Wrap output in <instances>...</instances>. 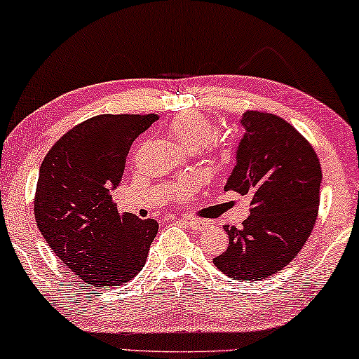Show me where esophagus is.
Wrapping results in <instances>:
<instances>
[{
  "label": "esophagus",
  "mask_w": 359,
  "mask_h": 359,
  "mask_svg": "<svg viewBox=\"0 0 359 359\" xmlns=\"http://www.w3.org/2000/svg\"><path fill=\"white\" fill-rule=\"evenodd\" d=\"M184 224L187 225V226H190V229H194V230H202V229H205V224H203L202 220H197V219H189V217H184Z\"/></svg>",
  "instance_id": "1"
}]
</instances>
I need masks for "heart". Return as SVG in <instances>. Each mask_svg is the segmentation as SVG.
<instances>
[{"label": "heart", "mask_w": 359, "mask_h": 359, "mask_svg": "<svg viewBox=\"0 0 359 359\" xmlns=\"http://www.w3.org/2000/svg\"><path fill=\"white\" fill-rule=\"evenodd\" d=\"M212 122L202 114H182L169 122V133L177 142L182 144L185 149L197 151L201 147L212 149L215 152H224V147L217 139L212 137L213 134ZM194 192V184L187 182L177 190L179 197H189Z\"/></svg>", "instance_id": "1"}]
</instances>
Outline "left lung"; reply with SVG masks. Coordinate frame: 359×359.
<instances>
[{
    "mask_svg": "<svg viewBox=\"0 0 359 359\" xmlns=\"http://www.w3.org/2000/svg\"><path fill=\"white\" fill-rule=\"evenodd\" d=\"M237 164L225 190L250 201L240 229L225 225L229 247L213 258L233 280L258 281L287 266L310 237L320 205L321 165L311 144L275 114L247 111Z\"/></svg>",
    "mask_w": 359,
    "mask_h": 359,
    "instance_id": "left-lung-1",
    "label": "left lung"
}]
</instances>
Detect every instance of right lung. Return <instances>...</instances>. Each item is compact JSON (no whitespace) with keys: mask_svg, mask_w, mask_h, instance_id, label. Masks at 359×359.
<instances>
[{"mask_svg":"<svg viewBox=\"0 0 359 359\" xmlns=\"http://www.w3.org/2000/svg\"><path fill=\"white\" fill-rule=\"evenodd\" d=\"M157 119L156 114L90 117L67 130L41 164L36 225L54 255L94 287L133 280L157 235L156 220L121 215L112 201L130 146Z\"/></svg>","mask_w":359,"mask_h":359,"instance_id":"1","label":"right lung"}]
</instances>
